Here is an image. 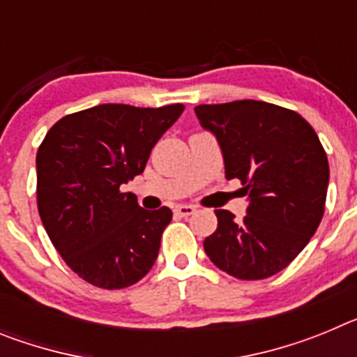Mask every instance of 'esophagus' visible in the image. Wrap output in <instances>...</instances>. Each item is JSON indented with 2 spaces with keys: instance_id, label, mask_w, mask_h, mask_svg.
<instances>
[{
  "instance_id": "1",
  "label": "esophagus",
  "mask_w": 357,
  "mask_h": 357,
  "mask_svg": "<svg viewBox=\"0 0 357 357\" xmlns=\"http://www.w3.org/2000/svg\"><path fill=\"white\" fill-rule=\"evenodd\" d=\"M197 213V209H195L193 206H178L175 207V214L176 216H181V218H188L191 216V214Z\"/></svg>"
}]
</instances>
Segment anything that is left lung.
Masks as SVG:
<instances>
[{
    "label": "left lung",
    "mask_w": 357,
    "mask_h": 357,
    "mask_svg": "<svg viewBox=\"0 0 357 357\" xmlns=\"http://www.w3.org/2000/svg\"><path fill=\"white\" fill-rule=\"evenodd\" d=\"M216 135L227 181L241 182L247 216L216 209L204 250L220 270L261 280L304 250L326 211L329 162L313 127L295 110L257 100L195 107Z\"/></svg>",
    "instance_id": "1"
}]
</instances>
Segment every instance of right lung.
Instances as JSON below:
<instances>
[{"label":"right lung","mask_w":357,"mask_h":357,"mask_svg":"<svg viewBox=\"0 0 357 357\" xmlns=\"http://www.w3.org/2000/svg\"><path fill=\"white\" fill-rule=\"evenodd\" d=\"M182 110V103H103L59 119L40 143V220L66 264L89 284L128 288L155 263L172 209H143L119 188L144 172L151 148Z\"/></svg>","instance_id":"1"}]
</instances>
